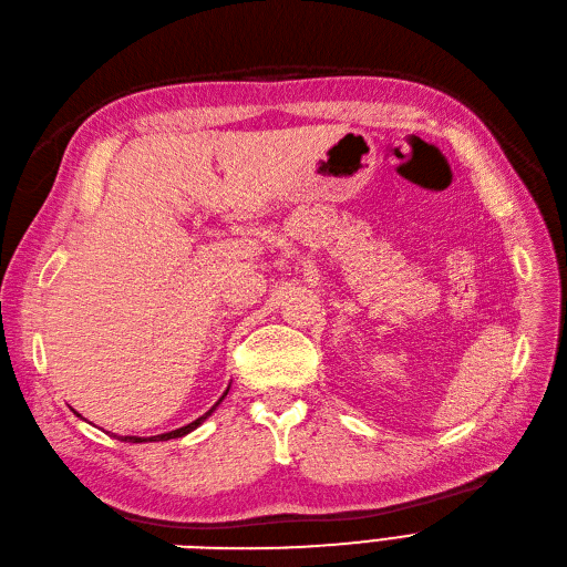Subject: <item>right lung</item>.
I'll return each mask as SVG.
<instances>
[{
    "label": "right lung",
    "mask_w": 567,
    "mask_h": 567,
    "mask_svg": "<svg viewBox=\"0 0 567 567\" xmlns=\"http://www.w3.org/2000/svg\"><path fill=\"white\" fill-rule=\"evenodd\" d=\"M227 391H229V389H227ZM227 391H225V396H227ZM225 396H223V399H225ZM223 399H219V401H223ZM219 401H217V403H215V405H213V408H210V410H208V412H206L204 416H199V420H196V422H192V424H187V426H183V429H176V431H171V433L153 435V437H147V440H151V442H157V440H171V437H183V435H187L189 431H194L196 426H199V424H202V422L206 420V416H208V414H210V412H213V410H215V408L219 405ZM117 440H125V442H127V440H130V442H145V437H132V435H125V437H122V435H120Z\"/></svg>",
    "instance_id": "obj_1"
}]
</instances>
